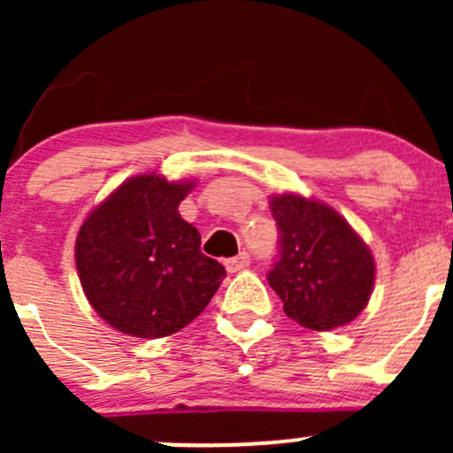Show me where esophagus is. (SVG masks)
Listing matches in <instances>:
<instances>
[{"label": "esophagus", "mask_w": 453, "mask_h": 453, "mask_svg": "<svg viewBox=\"0 0 453 453\" xmlns=\"http://www.w3.org/2000/svg\"><path fill=\"white\" fill-rule=\"evenodd\" d=\"M250 263H252V260H250V254L241 252L239 256H234V258H227L226 267L230 273H236V272H243V269H248Z\"/></svg>", "instance_id": "34e87169"}]
</instances>
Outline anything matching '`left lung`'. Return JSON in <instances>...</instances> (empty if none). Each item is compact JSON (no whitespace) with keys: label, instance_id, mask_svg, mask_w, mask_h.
I'll list each match as a JSON object with an SVG mask.
<instances>
[{"label":"left lung","instance_id":"obj_1","mask_svg":"<svg viewBox=\"0 0 453 453\" xmlns=\"http://www.w3.org/2000/svg\"><path fill=\"white\" fill-rule=\"evenodd\" d=\"M280 250L267 280L291 319L313 331L353 322L374 285V258L362 236L322 201L303 195L269 199Z\"/></svg>","mask_w":453,"mask_h":453}]
</instances>
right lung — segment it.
I'll return each mask as SVG.
<instances>
[{"mask_svg": "<svg viewBox=\"0 0 453 453\" xmlns=\"http://www.w3.org/2000/svg\"><path fill=\"white\" fill-rule=\"evenodd\" d=\"M193 188L188 180L135 175L87 214L76 272L94 311L116 331L144 340L173 335L208 307L226 278L177 210Z\"/></svg>", "mask_w": 453, "mask_h": 453, "instance_id": "1", "label": "right lung"}]
</instances>
